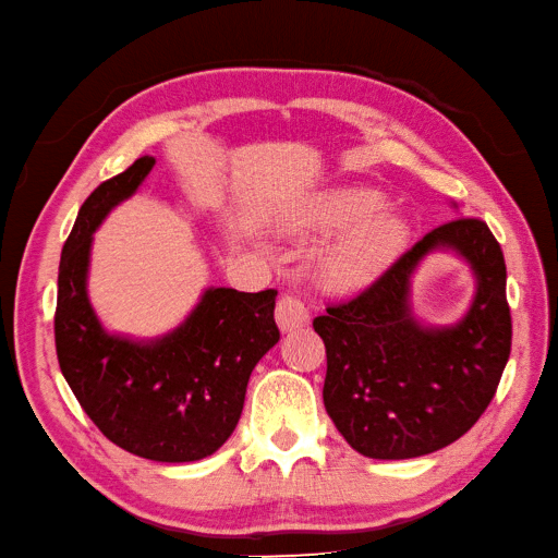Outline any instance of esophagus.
Listing matches in <instances>:
<instances>
[{
    "label": "esophagus",
    "instance_id": "esophagus-1",
    "mask_svg": "<svg viewBox=\"0 0 558 558\" xmlns=\"http://www.w3.org/2000/svg\"><path fill=\"white\" fill-rule=\"evenodd\" d=\"M275 315H277V324L281 331H293V329H301V326L310 324V310L295 293H283L279 298Z\"/></svg>",
    "mask_w": 558,
    "mask_h": 558
}]
</instances>
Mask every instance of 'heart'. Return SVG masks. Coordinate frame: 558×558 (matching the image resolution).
Wrapping results in <instances>:
<instances>
[{"label": "heart", "mask_w": 558, "mask_h": 558, "mask_svg": "<svg viewBox=\"0 0 558 558\" xmlns=\"http://www.w3.org/2000/svg\"><path fill=\"white\" fill-rule=\"evenodd\" d=\"M376 201V194L366 189H333L319 198L312 213V225L324 232L345 229L317 260L319 279L326 287H362L400 248L404 236L402 225L390 213H372Z\"/></svg>", "instance_id": "heart-1"}]
</instances>
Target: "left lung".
Here are the masks:
<instances>
[{"mask_svg":"<svg viewBox=\"0 0 558 558\" xmlns=\"http://www.w3.org/2000/svg\"><path fill=\"white\" fill-rule=\"evenodd\" d=\"M433 247L470 260L480 289L468 317L433 330L409 310V277ZM326 348L324 407L352 450L412 459L442 450L481 418L511 352L507 265L478 217L445 222L372 287L312 322Z\"/></svg>","mask_w":558,"mask_h":558,"instance_id":"obj_1","label":"left lung"}]
</instances>
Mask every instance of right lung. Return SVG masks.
<instances>
[{
    "label": "right lung",
    "mask_w": 558,
    "mask_h": 558,
    "mask_svg": "<svg viewBox=\"0 0 558 558\" xmlns=\"http://www.w3.org/2000/svg\"><path fill=\"white\" fill-rule=\"evenodd\" d=\"M144 156L83 203L59 263L53 315L59 366L85 414L122 450L151 461H196L232 436L255 364L277 345V291L208 289L186 322L154 343L101 329L87 298L94 229L151 172Z\"/></svg>",
    "instance_id": "obj_1"
}]
</instances>
